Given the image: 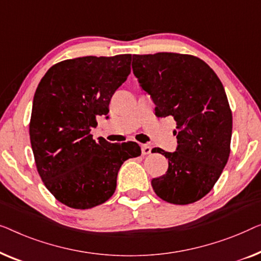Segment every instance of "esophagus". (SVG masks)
I'll use <instances>...</instances> for the list:
<instances>
[{"mask_svg": "<svg viewBox=\"0 0 261 261\" xmlns=\"http://www.w3.org/2000/svg\"><path fill=\"white\" fill-rule=\"evenodd\" d=\"M141 150L143 155H149L151 152V145L149 144H141Z\"/></svg>", "mask_w": 261, "mask_h": 261, "instance_id": "34e87169", "label": "esophagus"}]
</instances>
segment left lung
Wrapping results in <instances>:
<instances>
[{"label":"left lung","mask_w":261,"mask_h":261,"mask_svg":"<svg viewBox=\"0 0 261 261\" xmlns=\"http://www.w3.org/2000/svg\"><path fill=\"white\" fill-rule=\"evenodd\" d=\"M132 69L151 95L156 116L176 122V151L152 149L168 159L166 174L151 179L153 192L169 203L196 202L213 189L230 153L233 118L225 89L190 54H134Z\"/></svg>","instance_id":"1"}]
</instances>
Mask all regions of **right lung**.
<instances>
[{
	"label": "right lung",
	"instance_id": "1",
	"mask_svg": "<svg viewBox=\"0 0 261 261\" xmlns=\"http://www.w3.org/2000/svg\"><path fill=\"white\" fill-rule=\"evenodd\" d=\"M130 64L131 54L68 59L39 83L29 123L35 166L46 188L67 207L104 203L115 193L122 164L141 155L136 142L94 141L91 135L129 76Z\"/></svg>",
	"mask_w": 261,
	"mask_h": 261
}]
</instances>
